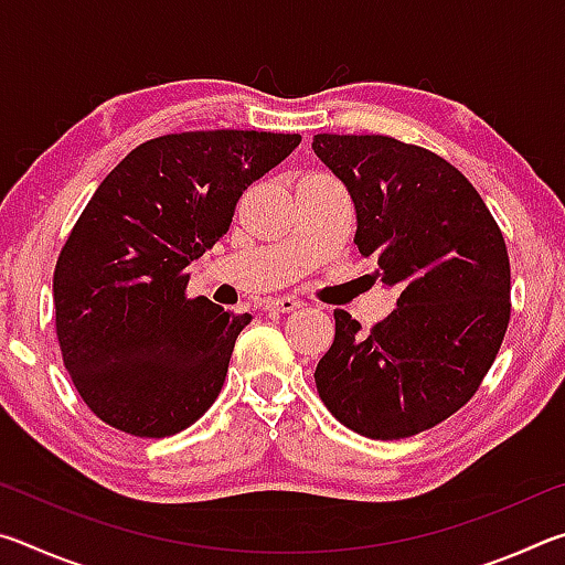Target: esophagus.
I'll return each mask as SVG.
<instances>
[{
  "mask_svg": "<svg viewBox=\"0 0 565 565\" xmlns=\"http://www.w3.org/2000/svg\"><path fill=\"white\" fill-rule=\"evenodd\" d=\"M264 309L274 313H291L296 309H301V301L294 299V296H276V299L264 301Z\"/></svg>",
  "mask_w": 565,
  "mask_h": 565,
  "instance_id": "esophagus-1",
  "label": "esophagus"
}]
</instances>
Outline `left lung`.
Here are the masks:
<instances>
[{
	"mask_svg": "<svg viewBox=\"0 0 565 565\" xmlns=\"http://www.w3.org/2000/svg\"><path fill=\"white\" fill-rule=\"evenodd\" d=\"M311 149L349 191L353 244L398 291L369 333L333 311L319 396L361 436L420 434L476 394L501 349L511 317L503 234L471 181L434 151L379 134H317Z\"/></svg>",
	"mask_w": 565,
	"mask_h": 565,
	"instance_id": "left-lung-1",
	"label": "left lung"
}]
</instances>
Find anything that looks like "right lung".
<instances>
[{"instance_id":"obj_1","label":"right lung","mask_w":565,"mask_h":565,"mask_svg":"<svg viewBox=\"0 0 565 565\" xmlns=\"http://www.w3.org/2000/svg\"><path fill=\"white\" fill-rule=\"evenodd\" d=\"M299 141L236 129L167 134L129 151L94 191L56 262L54 313L66 371L104 424L164 438L214 404L252 317L186 299V266Z\"/></svg>"}]
</instances>
